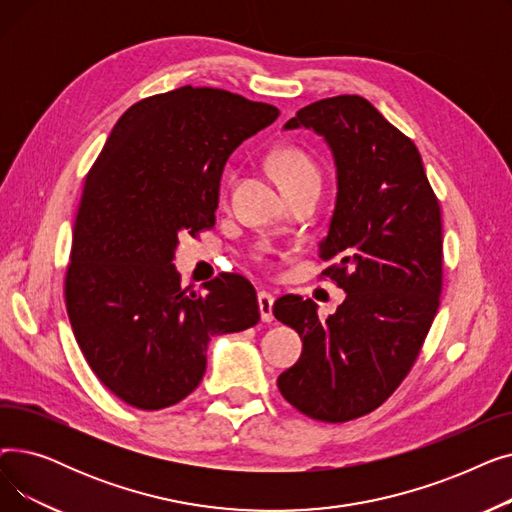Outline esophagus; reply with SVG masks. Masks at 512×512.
<instances>
[{
  "mask_svg": "<svg viewBox=\"0 0 512 512\" xmlns=\"http://www.w3.org/2000/svg\"><path fill=\"white\" fill-rule=\"evenodd\" d=\"M257 301H259L261 319H263V321H274V297H272V294L261 290V292L257 294Z\"/></svg>",
  "mask_w": 512,
  "mask_h": 512,
  "instance_id": "obj_1",
  "label": "esophagus"
}]
</instances>
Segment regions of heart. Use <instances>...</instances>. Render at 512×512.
I'll return each mask as SVG.
<instances>
[{
	"mask_svg": "<svg viewBox=\"0 0 512 512\" xmlns=\"http://www.w3.org/2000/svg\"><path fill=\"white\" fill-rule=\"evenodd\" d=\"M272 166L284 188L297 186L307 180H319V170L315 166V161L303 149L297 147H284L276 151L272 157ZM234 178L236 174L230 172L226 176V186H232Z\"/></svg>",
	"mask_w": 512,
	"mask_h": 512,
	"instance_id": "heart-1",
	"label": "heart"
}]
</instances>
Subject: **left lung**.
Wrapping results in <instances>:
<instances>
[{
  "label": "left lung",
  "instance_id": "left-lung-1",
  "mask_svg": "<svg viewBox=\"0 0 512 512\" xmlns=\"http://www.w3.org/2000/svg\"><path fill=\"white\" fill-rule=\"evenodd\" d=\"M313 128L334 153L338 197L321 276L346 292L328 319L286 294L274 315L303 338L278 378L303 415L344 423L378 409L413 369L442 294V215L415 143L361 95L301 107L284 128ZM319 276V278H321Z\"/></svg>",
  "mask_w": 512,
  "mask_h": 512
}]
</instances>
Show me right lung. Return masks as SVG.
I'll list each match as a JSON object with an SVG mask.
<instances>
[{
    "instance_id": "1",
    "label": "right lung",
    "mask_w": 512,
    "mask_h": 512,
    "mask_svg": "<svg viewBox=\"0 0 512 512\" xmlns=\"http://www.w3.org/2000/svg\"><path fill=\"white\" fill-rule=\"evenodd\" d=\"M280 116L270 103L180 87L130 105L91 166L76 209L64 299L99 382L126 405L159 411L203 380L215 334L259 324L253 284L220 274L180 288V234L215 226L230 153Z\"/></svg>"
}]
</instances>
